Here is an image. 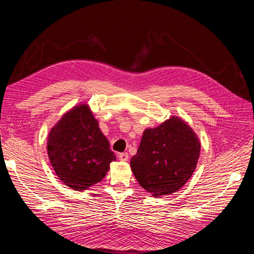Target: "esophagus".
<instances>
[{
	"label": "esophagus",
	"mask_w": 254,
	"mask_h": 254,
	"mask_svg": "<svg viewBox=\"0 0 254 254\" xmlns=\"http://www.w3.org/2000/svg\"><path fill=\"white\" fill-rule=\"evenodd\" d=\"M119 159H120L121 161H127L128 160V155H127V153H121V154H119Z\"/></svg>",
	"instance_id": "34e87169"
}]
</instances>
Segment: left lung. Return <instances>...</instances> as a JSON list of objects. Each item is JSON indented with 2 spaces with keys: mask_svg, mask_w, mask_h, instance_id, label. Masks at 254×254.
<instances>
[{
  "mask_svg": "<svg viewBox=\"0 0 254 254\" xmlns=\"http://www.w3.org/2000/svg\"><path fill=\"white\" fill-rule=\"evenodd\" d=\"M201 143L193 128L172 116L157 127L145 128L131 169L144 190L155 197L177 192L190 179Z\"/></svg>",
  "mask_w": 254,
  "mask_h": 254,
  "instance_id": "obj_1",
  "label": "left lung"
}]
</instances>
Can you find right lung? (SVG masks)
<instances>
[{"instance_id":"add662e5","label":"right lung","mask_w":254,"mask_h":254,"mask_svg":"<svg viewBox=\"0 0 254 254\" xmlns=\"http://www.w3.org/2000/svg\"><path fill=\"white\" fill-rule=\"evenodd\" d=\"M50 163L64 185L87 190L104 179L117 160L88 105L79 104L64 113L47 141Z\"/></svg>"}]
</instances>
